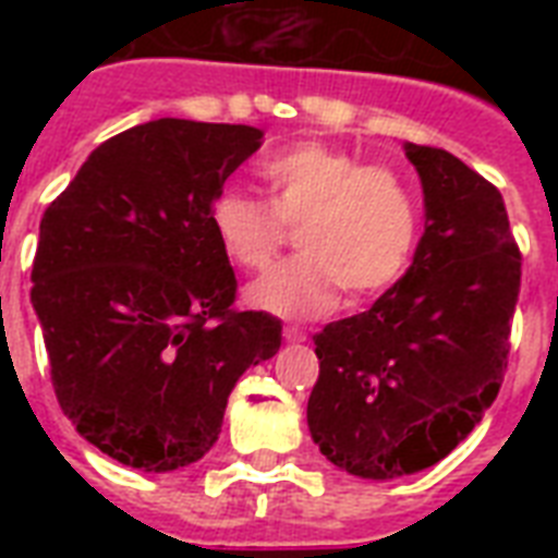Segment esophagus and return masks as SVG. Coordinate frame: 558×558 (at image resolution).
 Returning <instances> with one entry per match:
<instances>
[{"instance_id":"obj_1","label":"esophagus","mask_w":558,"mask_h":558,"mask_svg":"<svg viewBox=\"0 0 558 558\" xmlns=\"http://www.w3.org/2000/svg\"><path fill=\"white\" fill-rule=\"evenodd\" d=\"M283 339L295 344V341H304L306 336H304V330H301V327H292V324H289V327H283Z\"/></svg>"}]
</instances>
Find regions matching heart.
I'll list each match as a JSON object with an SVG mask.
<instances>
[{"instance_id": "b5f03b06", "label": "heart", "mask_w": 558, "mask_h": 558, "mask_svg": "<svg viewBox=\"0 0 558 558\" xmlns=\"http://www.w3.org/2000/svg\"><path fill=\"white\" fill-rule=\"evenodd\" d=\"M269 202L226 187L210 202L219 252L243 269L269 266L287 243V222H301L295 257L245 289L263 313L310 318L332 313L348 289L353 301L381 295L405 275L420 199L393 165H362L356 153L301 142L260 165Z\"/></svg>"}]
</instances>
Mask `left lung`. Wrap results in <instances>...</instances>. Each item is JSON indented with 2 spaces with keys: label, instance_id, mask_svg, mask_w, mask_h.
I'll use <instances>...</instances> for the list:
<instances>
[{
  "label": "left lung",
  "instance_id": "8db88e82",
  "mask_svg": "<svg viewBox=\"0 0 558 558\" xmlns=\"http://www.w3.org/2000/svg\"><path fill=\"white\" fill-rule=\"evenodd\" d=\"M425 231L408 271L367 313L315 336L306 423L330 463L367 481L434 466L498 397L521 254L498 187L437 147L402 144Z\"/></svg>",
  "mask_w": 558,
  "mask_h": 558
}]
</instances>
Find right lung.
<instances>
[{
    "instance_id": "add662e5",
    "label": "right lung",
    "mask_w": 558,
    "mask_h": 558,
    "mask_svg": "<svg viewBox=\"0 0 558 558\" xmlns=\"http://www.w3.org/2000/svg\"><path fill=\"white\" fill-rule=\"evenodd\" d=\"M260 144L257 126L147 121L92 150L43 214L31 304L57 402L124 466L196 463L236 379L278 353V318L231 306L208 217Z\"/></svg>"
}]
</instances>
